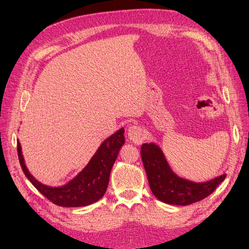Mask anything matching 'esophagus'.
Returning a JSON list of instances; mask_svg holds the SVG:
<instances>
[{"mask_svg": "<svg viewBox=\"0 0 249 249\" xmlns=\"http://www.w3.org/2000/svg\"><path fill=\"white\" fill-rule=\"evenodd\" d=\"M127 134H128V138H129V140L134 143H141L143 141V138H145V136H143L142 128L140 126H136V125H132L128 128Z\"/></svg>", "mask_w": 249, "mask_h": 249, "instance_id": "34e87169", "label": "esophagus"}]
</instances>
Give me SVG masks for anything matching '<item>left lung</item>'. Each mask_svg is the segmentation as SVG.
<instances>
[{
	"label": "left lung",
	"instance_id": "8db88e82",
	"mask_svg": "<svg viewBox=\"0 0 249 249\" xmlns=\"http://www.w3.org/2000/svg\"><path fill=\"white\" fill-rule=\"evenodd\" d=\"M141 156L153 195L162 203L187 206L207 197L227 177L226 173L204 182L183 178L174 172L162 149L150 142L141 148Z\"/></svg>",
	"mask_w": 249,
	"mask_h": 249
}]
</instances>
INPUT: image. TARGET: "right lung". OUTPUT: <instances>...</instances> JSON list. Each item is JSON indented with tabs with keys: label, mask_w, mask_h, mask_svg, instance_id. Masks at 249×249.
I'll return each mask as SVG.
<instances>
[{
	"label": "right lung",
	"mask_w": 249,
	"mask_h": 249,
	"mask_svg": "<svg viewBox=\"0 0 249 249\" xmlns=\"http://www.w3.org/2000/svg\"><path fill=\"white\" fill-rule=\"evenodd\" d=\"M124 142V128L122 127L100 143L95 154L81 172L59 186L46 185L30 173L22 155L19 141H18V152L23 173L40 194L54 205L75 208L96 203L106 194L111 167Z\"/></svg>",
	"instance_id": "add662e5"
}]
</instances>
